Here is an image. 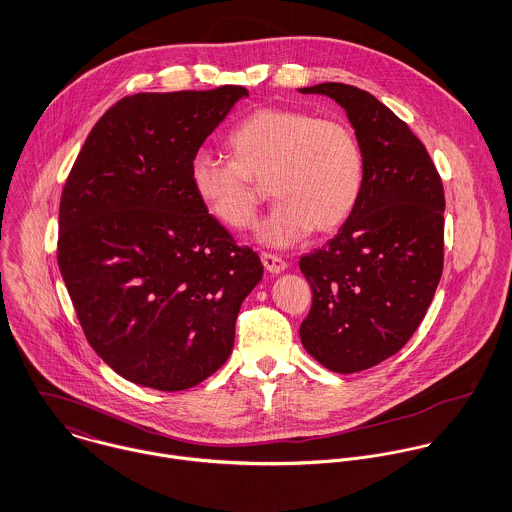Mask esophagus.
I'll list each match as a JSON object with an SVG mask.
<instances>
[{"label": "esophagus", "mask_w": 512, "mask_h": 512, "mask_svg": "<svg viewBox=\"0 0 512 512\" xmlns=\"http://www.w3.org/2000/svg\"><path fill=\"white\" fill-rule=\"evenodd\" d=\"M261 261H263V267L273 275H279L287 269L285 259H281L279 255H273V253H261Z\"/></svg>", "instance_id": "esophagus-1"}]
</instances>
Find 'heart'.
Here are the masks:
<instances>
[{"mask_svg": "<svg viewBox=\"0 0 512 512\" xmlns=\"http://www.w3.org/2000/svg\"><path fill=\"white\" fill-rule=\"evenodd\" d=\"M233 160L198 150L190 184L205 211L231 229H243L261 202V184L277 200L255 225L257 241L291 247L314 229L340 227L362 188L364 158L352 130L314 114L265 106L241 120L227 138Z\"/></svg>", "mask_w": 512, "mask_h": 512, "instance_id": "obj_1", "label": "heart"}]
</instances>
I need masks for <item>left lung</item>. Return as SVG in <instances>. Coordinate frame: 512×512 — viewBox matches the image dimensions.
Instances as JSON below:
<instances>
[{"label":"left lung","instance_id":"obj_1","mask_svg":"<svg viewBox=\"0 0 512 512\" xmlns=\"http://www.w3.org/2000/svg\"><path fill=\"white\" fill-rule=\"evenodd\" d=\"M299 93L340 104L364 158L348 219L299 261L312 289L301 342L336 374L362 372L402 350L431 305L443 271V184L421 140L374 95L342 83Z\"/></svg>","mask_w":512,"mask_h":512}]
</instances>
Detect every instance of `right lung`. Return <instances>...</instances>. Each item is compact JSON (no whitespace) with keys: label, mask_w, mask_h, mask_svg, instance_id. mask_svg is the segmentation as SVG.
<instances>
[{"label":"right lung","mask_w":512,"mask_h":512,"mask_svg":"<svg viewBox=\"0 0 512 512\" xmlns=\"http://www.w3.org/2000/svg\"><path fill=\"white\" fill-rule=\"evenodd\" d=\"M247 89L138 93L93 126L59 207L57 261L93 350L122 378L188 390L229 358L263 277L190 184V160Z\"/></svg>","instance_id":"add662e5"}]
</instances>
